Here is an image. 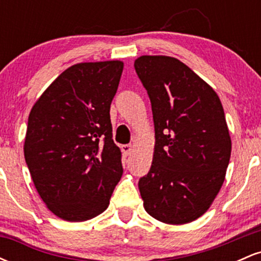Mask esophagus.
Here are the masks:
<instances>
[{
    "instance_id": "1",
    "label": "esophagus",
    "mask_w": 261,
    "mask_h": 261,
    "mask_svg": "<svg viewBox=\"0 0 261 261\" xmlns=\"http://www.w3.org/2000/svg\"><path fill=\"white\" fill-rule=\"evenodd\" d=\"M133 149H134V146L133 145H124V146H121V151H122V153H124L125 155L130 154L131 152H133Z\"/></svg>"
}]
</instances>
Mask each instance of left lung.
<instances>
[{
	"label": "left lung",
	"instance_id": "1",
	"mask_svg": "<svg viewBox=\"0 0 261 261\" xmlns=\"http://www.w3.org/2000/svg\"><path fill=\"white\" fill-rule=\"evenodd\" d=\"M135 70L147 91L155 145L139 180L145 210L161 222L184 224L207 211L222 187L230 137L216 92L169 56H141Z\"/></svg>",
	"mask_w": 261,
	"mask_h": 261
}]
</instances>
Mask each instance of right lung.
Wrapping results in <instances>:
<instances>
[{"mask_svg": "<svg viewBox=\"0 0 261 261\" xmlns=\"http://www.w3.org/2000/svg\"><path fill=\"white\" fill-rule=\"evenodd\" d=\"M121 61L71 66L47 87L28 118L24 157L47 208L70 222L106 211L122 175L110 104Z\"/></svg>", "mask_w": 261, "mask_h": 261, "instance_id": "obj_1", "label": "right lung"}]
</instances>
